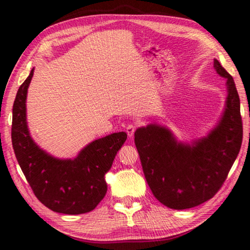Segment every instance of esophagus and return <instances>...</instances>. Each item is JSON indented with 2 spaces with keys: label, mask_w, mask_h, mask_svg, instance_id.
Instances as JSON below:
<instances>
[{
  "label": "esophagus",
  "mask_w": 250,
  "mask_h": 250,
  "mask_svg": "<svg viewBox=\"0 0 250 250\" xmlns=\"http://www.w3.org/2000/svg\"><path fill=\"white\" fill-rule=\"evenodd\" d=\"M125 131H126V133H128V137L129 138H132L133 137V134H134V132H135V125H128L125 126Z\"/></svg>",
  "instance_id": "esophagus-1"
}]
</instances>
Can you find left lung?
<instances>
[{"label":"left lung","mask_w":250,"mask_h":250,"mask_svg":"<svg viewBox=\"0 0 250 250\" xmlns=\"http://www.w3.org/2000/svg\"><path fill=\"white\" fill-rule=\"evenodd\" d=\"M214 68L226 78L227 98L221 120L205 138L192 145L177 142L170 130L155 124L134 133L147 184L168 208H192L210 200L227 179L242 146L243 121L234 79L217 59Z\"/></svg>","instance_id":"1"}]
</instances>
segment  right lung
Returning <instances> with one entry per match:
<instances>
[{"label": "right lung", "instance_id": "obj_1", "mask_svg": "<svg viewBox=\"0 0 250 250\" xmlns=\"http://www.w3.org/2000/svg\"><path fill=\"white\" fill-rule=\"evenodd\" d=\"M34 74L21 84L13 104L12 145L21 168L35 196L56 213H88L107 193L104 174L126 140L125 132L92 141L75 159L54 158L36 145L26 122V96Z\"/></svg>", "mask_w": 250, "mask_h": 250}]
</instances>
